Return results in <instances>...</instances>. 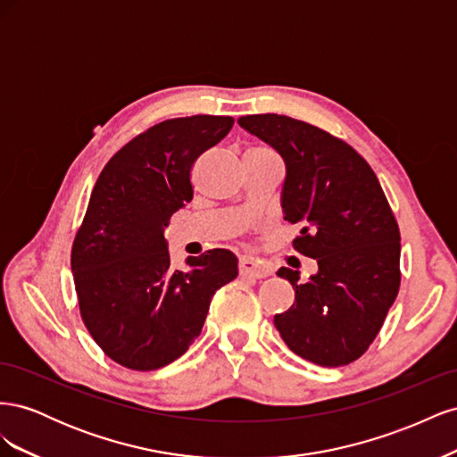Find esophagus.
Masks as SVG:
<instances>
[{"label": "esophagus", "mask_w": 457, "mask_h": 457, "mask_svg": "<svg viewBox=\"0 0 457 457\" xmlns=\"http://www.w3.org/2000/svg\"><path fill=\"white\" fill-rule=\"evenodd\" d=\"M238 270L242 276H252V278H265V276L270 274L269 267L261 265V262L253 261L252 257H240Z\"/></svg>", "instance_id": "1"}]
</instances>
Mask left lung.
<instances>
[{
  "mask_svg": "<svg viewBox=\"0 0 457 457\" xmlns=\"http://www.w3.org/2000/svg\"><path fill=\"white\" fill-rule=\"evenodd\" d=\"M238 123L282 156L284 219L301 227L295 250L318 265L307 282L299 270L276 272L295 301L274 326L305 361L351 364L379 334L400 286V232L378 177L347 143L307 121L253 114Z\"/></svg>",
  "mask_w": 457,
  "mask_h": 457,
  "instance_id": "1",
  "label": "left lung"
}]
</instances>
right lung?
Returning a JSON list of instances; mask_svg holds the SVG:
<instances>
[{
  "label": "right lung",
  "mask_w": 457,
  "mask_h": 457,
  "mask_svg": "<svg viewBox=\"0 0 457 457\" xmlns=\"http://www.w3.org/2000/svg\"><path fill=\"white\" fill-rule=\"evenodd\" d=\"M230 116L165 120L108 160L72 245L81 318L114 362L150 371L185 354L219 287L238 274L228 250L171 267L165 227L192 200L190 170L232 129Z\"/></svg>",
  "instance_id": "obj_1"
}]
</instances>
